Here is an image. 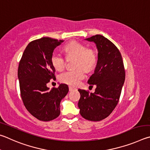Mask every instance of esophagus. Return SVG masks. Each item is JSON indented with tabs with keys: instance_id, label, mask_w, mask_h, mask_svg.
Instances as JSON below:
<instances>
[{
	"instance_id": "obj_1",
	"label": "esophagus",
	"mask_w": 150,
	"mask_h": 150,
	"mask_svg": "<svg viewBox=\"0 0 150 150\" xmlns=\"http://www.w3.org/2000/svg\"><path fill=\"white\" fill-rule=\"evenodd\" d=\"M74 89H75V88L72 87V86H69V91H70L74 90Z\"/></svg>"
}]
</instances>
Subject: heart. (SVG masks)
Instances as JSON below:
<instances>
[{
  "label": "heart",
  "instance_id": "b5f03b06",
  "mask_svg": "<svg viewBox=\"0 0 150 150\" xmlns=\"http://www.w3.org/2000/svg\"><path fill=\"white\" fill-rule=\"evenodd\" d=\"M67 59L75 58V67L78 68L74 70L67 71L59 76L60 82L75 86L80 83V80L85 76V70H91L96 67L98 62V56L93 49L87 48L86 45L78 41H71L63 48ZM51 63L53 67L58 71H62L66 67L64 58L57 54L51 57Z\"/></svg>",
  "mask_w": 150,
  "mask_h": 150
}]
</instances>
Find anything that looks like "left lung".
I'll use <instances>...</instances> for the list:
<instances>
[{"instance_id":"left-lung-1","label":"left lung","mask_w":150,"mask_h":150,"mask_svg":"<svg viewBox=\"0 0 150 150\" xmlns=\"http://www.w3.org/2000/svg\"><path fill=\"white\" fill-rule=\"evenodd\" d=\"M96 44L98 60L95 71L88 83L96 86L94 93L79 89L80 113L91 121L105 119L116 107L125 80V70L121 54L108 39L96 35L86 39Z\"/></svg>"}]
</instances>
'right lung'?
Instances as JSON below:
<instances>
[{
	"label": "right lung",
	"instance_id": "obj_1",
	"mask_svg": "<svg viewBox=\"0 0 150 150\" xmlns=\"http://www.w3.org/2000/svg\"><path fill=\"white\" fill-rule=\"evenodd\" d=\"M63 41L50 38L31 41L18 66L23 105L31 115L42 121H49L59 116L60 101L68 92V86L64 83L51 90L47 86L50 80L55 79V69L51 63L52 52Z\"/></svg>",
	"mask_w": 150,
	"mask_h": 150
}]
</instances>
